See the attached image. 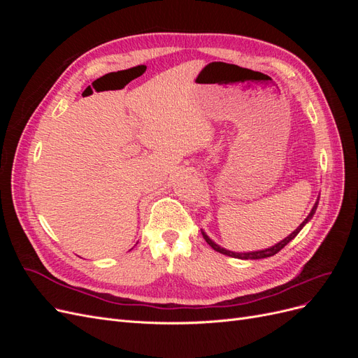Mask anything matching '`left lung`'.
Here are the masks:
<instances>
[{"mask_svg":"<svg viewBox=\"0 0 358 358\" xmlns=\"http://www.w3.org/2000/svg\"><path fill=\"white\" fill-rule=\"evenodd\" d=\"M318 200H320V197L317 199V201H315V204H313V208H312V210L309 212V215L306 216V220L303 221L297 229L292 231L289 236H287L284 241H280L279 243H276V245H273V246H270V248H266V249H259V251H251V252H233V251H229V249H225V248H222V246H220V245H216L210 237L206 234L203 230H201V234H203V237H204V241L209 243V246H212L216 252H221V254H224V255H229V257H233V258H241V259H259V258H267V257H272V255H275V254H278L280 249H282L285 245H288L292 239H294V237L300 233V230L303 229V227H305L310 220H312V216L315 215V210H317V208H318Z\"/></svg>","mask_w":358,"mask_h":358,"instance_id":"1","label":"left lung"}]
</instances>
